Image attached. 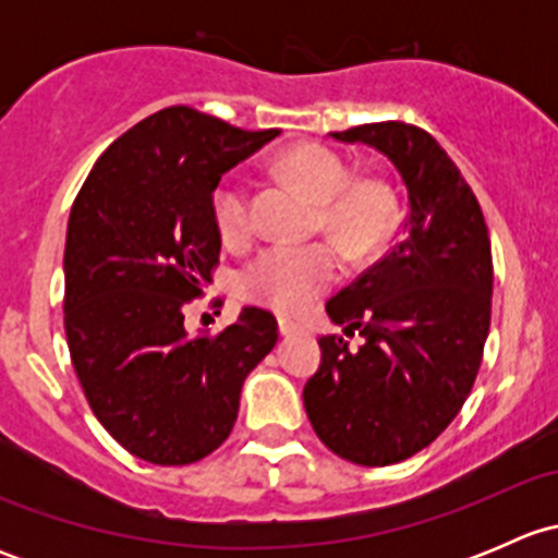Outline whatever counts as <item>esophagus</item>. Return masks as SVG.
<instances>
[{
    "label": "esophagus",
    "instance_id": "obj_1",
    "mask_svg": "<svg viewBox=\"0 0 558 558\" xmlns=\"http://www.w3.org/2000/svg\"><path fill=\"white\" fill-rule=\"evenodd\" d=\"M278 329H280V335L289 337V335H296V331H302V324H296V320H291V318H286V315H280V318H278Z\"/></svg>",
    "mask_w": 558,
    "mask_h": 558
}]
</instances>
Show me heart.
<instances>
[{"label": "heart", "instance_id": "heart-1", "mask_svg": "<svg viewBox=\"0 0 558 558\" xmlns=\"http://www.w3.org/2000/svg\"><path fill=\"white\" fill-rule=\"evenodd\" d=\"M280 172L318 202V229L362 258L391 234L397 202L378 178H353L351 165L337 150L318 143L294 145L278 161ZM213 221L227 243H245L253 232L251 194L238 174H229L213 191ZM342 258L331 243H278L258 251L245 264L238 289L245 300L278 313H300L337 283Z\"/></svg>", "mask_w": 558, "mask_h": 558}]
</instances>
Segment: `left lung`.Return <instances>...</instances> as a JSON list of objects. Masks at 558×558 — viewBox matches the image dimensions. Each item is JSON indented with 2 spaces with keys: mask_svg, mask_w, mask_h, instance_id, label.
<instances>
[{
  "mask_svg": "<svg viewBox=\"0 0 558 558\" xmlns=\"http://www.w3.org/2000/svg\"><path fill=\"white\" fill-rule=\"evenodd\" d=\"M391 159L408 185L402 240L326 302L345 335L320 337L305 410L329 451L362 466L410 459L470 397L492 326V240L481 202L437 140L404 121L331 132Z\"/></svg>",
  "mask_w": 558,
  "mask_h": 558,
  "instance_id": "8db88e82",
  "label": "left lung"
}]
</instances>
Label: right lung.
Here are the masks:
<instances>
[{
    "instance_id": "obj_1",
    "label": "right lung",
    "mask_w": 558,
    "mask_h": 558,
    "mask_svg": "<svg viewBox=\"0 0 558 558\" xmlns=\"http://www.w3.org/2000/svg\"><path fill=\"white\" fill-rule=\"evenodd\" d=\"M278 137L174 105L123 132L75 196L64 245V331L99 424L150 464H191L232 432L240 388L278 342L245 307L221 331H185L221 256L213 191Z\"/></svg>"
}]
</instances>
